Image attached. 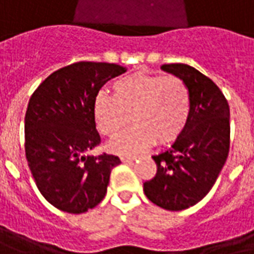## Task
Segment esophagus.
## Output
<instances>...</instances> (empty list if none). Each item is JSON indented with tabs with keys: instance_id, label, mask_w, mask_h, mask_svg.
Wrapping results in <instances>:
<instances>
[{
	"instance_id": "34e87169",
	"label": "esophagus",
	"mask_w": 254,
	"mask_h": 254,
	"mask_svg": "<svg viewBox=\"0 0 254 254\" xmlns=\"http://www.w3.org/2000/svg\"><path fill=\"white\" fill-rule=\"evenodd\" d=\"M122 162H127V164H130L133 161H136V158L133 157H121Z\"/></svg>"
}]
</instances>
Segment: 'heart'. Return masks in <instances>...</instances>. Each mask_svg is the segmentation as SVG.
Here are the masks:
<instances>
[{
  "instance_id": "obj_1",
  "label": "heart",
  "mask_w": 254,
  "mask_h": 254,
  "mask_svg": "<svg viewBox=\"0 0 254 254\" xmlns=\"http://www.w3.org/2000/svg\"><path fill=\"white\" fill-rule=\"evenodd\" d=\"M99 130L113 137L127 124L130 114L133 127L109 143V150L118 155H137L157 140L166 144L176 140L190 117L187 85L177 77L133 72L117 79L113 96L99 93L93 103Z\"/></svg>"
}]
</instances>
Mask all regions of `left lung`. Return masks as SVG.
I'll list each match as a JSON object with an SVG mask.
<instances>
[{"mask_svg":"<svg viewBox=\"0 0 254 254\" xmlns=\"http://www.w3.org/2000/svg\"><path fill=\"white\" fill-rule=\"evenodd\" d=\"M190 93V117L168 151L154 155L157 175L144 183L145 196L166 210H183L212 190L230 151V107L219 86L189 64H164Z\"/></svg>","mask_w":254,"mask_h":254,"instance_id":"obj_1","label":"left lung"}]
</instances>
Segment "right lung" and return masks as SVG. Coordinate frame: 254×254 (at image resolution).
<instances>
[{"mask_svg":"<svg viewBox=\"0 0 254 254\" xmlns=\"http://www.w3.org/2000/svg\"><path fill=\"white\" fill-rule=\"evenodd\" d=\"M127 67L79 62L52 72L30 97L24 148L35 184L51 205L79 214L103 201L120 158L90 155L100 143L93 114L99 90Z\"/></svg>","mask_w":254,"mask_h":254,"instance_id":"obj_1","label":"right lung"}]
</instances>
